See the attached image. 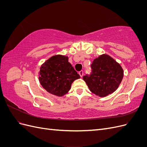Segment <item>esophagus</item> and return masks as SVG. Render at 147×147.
I'll return each mask as SVG.
<instances>
[{
  "label": "esophagus",
  "instance_id": "34e87169",
  "mask_svg": "<svg viewBox=\"0 0 147 147\" xmlns=\"http://www.w3.org/2000/svg\"><path fill=\"white\" fill-rule=\"evenodd\" d=\"M78 74H79V75H80V76L81 77H82L83 75V70L80 71V72H78Z\"/></svg>",
  "mask_w": 147,
  "mask_h": 147
}]
</instances>
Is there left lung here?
Instances as JSON below:
<instances>
[{
    "label": "left lung",
    "instance_id": "left-lung-1",
    "mask_svg": "<svg viewBox=\"0 0 147 147\" xmlns=\"http://www.w3.org/2000/svg\"><path fill=\"white\" fill-rule=\"evenodd\" d=\"M91 66V74L84 75L83 79L93 94L103 97L117 90L124 72L116 61L109 55L103 54L93 61Z\"/></svg>",
    "mask_w": 147,
    "mask_h": 147
}]
</instances>
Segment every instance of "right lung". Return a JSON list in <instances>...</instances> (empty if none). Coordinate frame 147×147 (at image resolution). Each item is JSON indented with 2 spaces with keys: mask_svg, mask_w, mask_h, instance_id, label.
Returning a JSON list of instances; mask_svg holds the SVG:
<instances>
[{
  "mask_svg": "<svg viewBox=\"0 0 147 147\" xmlns=\"http://www.w3.org/2000/svg\"><path fill=\"white\" fill-rule=\"evenodd\" d=\"M80 78L69 63V57L64 55L53 56L44 63L39 71V82L50 93L61 97L67 93L72 83Z\"/></svg>",
  "mask_w": 147,
  "mask_h": 147,
  "instance_id": "add662e5",
  "label": "right lung"
}]
</instances>
